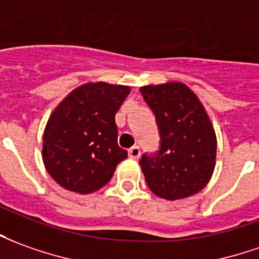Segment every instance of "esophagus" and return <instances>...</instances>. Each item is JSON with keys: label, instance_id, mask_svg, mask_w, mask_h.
I'll return each instance as SVG.
<instances>
[{"label": "esophagus", "instance_id": "obj_1", "mask_svg": "<svg viewBox=\"0 0 259 259\" xmlns=\"http://www.w3.org/2000/svg\"><path fill=\"white\" fill-rule=\"evenodd\" d=\"M128 155H130V158L131 159H138L141 156V149L140 147H137V145H134L128 149Z\"/></svg>", "mask_w": 259, "mask_h": 259}]
</instances>
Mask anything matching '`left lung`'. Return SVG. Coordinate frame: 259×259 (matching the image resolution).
Returning a JSON list of instances; mask_svg holds the SVG:
<instances>
[{
    "label": "left lung",
    "instance_id": "1",
    "mask_svg": "<svg viewBox=\"0 0 259 259\" xmlns=\"http://www.w3.org/2000/svg\"><path fill=\"white\" fill-rule=\"evenodd\" d=\"M140 92L156 118L160 147L140 160L148 187L158 197L178 200L206 186L215 166L217 141L204 107L186 84L144 85Z\"/></svg>",
    "mask_w": 259,
    "mask_h": 259
}]
</instances>
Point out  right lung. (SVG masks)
I'll return each instance as SVG.
<instances>
[{"mask_svg": "<svg viewBox=\"0 0 259 259\" xmlns=\"http://www.w3.org/2000/svg\"><path fill=\"white\" fill-rule=\"evenodd\" d=\"M131 92L128 85L104 81L74 89L48 119L42 159L62 187L87 194L106 186L121 160L115 114Z\"/></svg>", "mask_w": 259, "mask_h": 259, "instance_id": "obj_1", "label": "right lung"}]
</instances>
